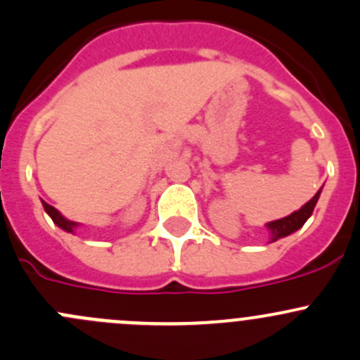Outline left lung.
Segmentation results:
<instances>
[{
    "label": "left lung",
    "instance_id": "8db88e82",
    "mask_svg": "<svg viewBox=\"0 0 360 360\" xmlns=\"http://www.w3.org/2000/svg\"><path fill=\"white\" fill-rule=\"evenodd\" d=\"M321 191H322V188L314 195V198L304 203L300 210H294L292 214L282 217V219L270 221V223L264 224L268 230V235H270V242H275V240H278V238L288 237V235H291V233H294V231L300 230V228L307 223L308 217L311 216V212H314L319 197H321Z\"/></svg>",
    "mask_w": 360,
    "mask_h": 360
}]
</instances>
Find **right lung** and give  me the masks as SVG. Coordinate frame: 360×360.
Masks as SVG:
<instances>
[{
  "label": "right lung",
  "mask_w": 360,
  "mask_h": 360,
  "mask_svg": "<svg viewBox=\"0 0 360 360\" xmlns=\"http://www.w3.org/2000/svg\"><path fill=\"white\" fill-rule=\"evenodd\" d=\"M41 203H43V209H45V212L49 214L50 217H52V221L57 224V226L63 228V230L68 231V233H75V230L79 226V223H76V221L66 219V217H64L63 214H60L59 210L56 209V207L49 205V203H46V202L41 200Z\"/></svg>",
  "instance_id": "right-lung-1"
}]
</instances>
